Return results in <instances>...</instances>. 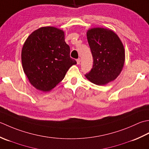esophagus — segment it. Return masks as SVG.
Instances as JSON below:
<instances>
[{
  "mask_svg": "<svg viewBox=\"0 0 149 149\" xmlns=\"http://www.w3.org/2000/svg\"><path fill=\"white\" fill-rule=\"evenodd\" d=\"M77 64L78 65L80 64V58H78L77 60Z\"/></svg>",
  "mask_w": 149,
  "mask_h": 149,
  "instance_id": "obj_1",
  "label": "esophagus"
}]
</instances>
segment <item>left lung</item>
I'll use <instances>...</instances> for the list:
<instances>
[{
  "instance_id": "8db88e82",
  "label": "left lung",
  "mask_w": 149,
  "mask_h": 149,
  "mask_svg": "<svg viewBox=\"0 0 149 149\" xmlns=\"http://www.w3.org/2000/svg\"><path fill=\"white\" fill-rule=\"evenodd\" d=\"M87 38L93 66L86 77L98 86L113 81L120 74L125 62V49L120 38L113 31L103 28L89 29Z\"/></svg>"
}]
</instances>
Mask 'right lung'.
I'll list each match as a JSON object with an SVG mask.
<instances>
[{
    "instance_id": "right-lung-1",
    "label": "right lung",
    "mask_w": 149,
    "mask_h": 149,
    "mask_svg": "<svg viewBox=\"0 0 149 149\" xmlns=\"http://www.w3.org/2000/svg\"><path fill=\"white\" fill-rule=\"evenodd\" d=\"M21 59L24 73L38 90L49 91L64 78L76 60L70 57L64 32L54 27H42L24 44Z\"/></svg>"
}]
</instances>
